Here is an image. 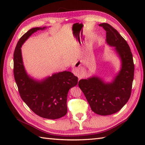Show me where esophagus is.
Listing matches in <instances>:
<instances>
[{"label":"esophagus","instance_id":"esophagus-1","mask_svg":"<svg viewBox=\"0 0 145 145\" xmlns=\"http://www.w3.org/2000/svg\"><path fill=\"white\" fill-rule=\"evenodd\" d=\"M76 65H78V67L80 66V63H79L78 61H76ZM74 73H75V75H76L78 76V80H80L82 78L83 72H82V69H80V68H78V67L77 68V67H76V69L74 71Z\"/></svg>","mask_w":145,"mask_h":145}]
</instances>
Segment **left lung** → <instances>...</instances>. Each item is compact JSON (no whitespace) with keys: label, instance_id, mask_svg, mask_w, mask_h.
Listing matches in <instances>:
<instances>
[{"label":"left lung","instance_id":"left-lung-1","mask_svg":"<svg viewBox=\"0 0 145 145\" xmlns=\"http://www.w3.org/2000/svg\"><path fill=\"white\" fill-rule=\"evenodd\" d=\"M106 30V41L121 60V69L112 83L106 84L98 76L82 79L78 87L87 98L91 110L100 115H109L121 110L131 93L135 66L133 55L127 41L110 24L99 25Z\"/></svg>","mask_w":145,"mask_h":145}]
</instances>
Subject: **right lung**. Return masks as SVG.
<instances>
[{"instance_id": "add662e5", "label": "right lung", "mask_w": 145, "mask_h": 145, "mask_svg": "<svg viewBox=\"0 0 145 145\" xmlns=\"http://www.w3.org/2000/svg\"><path fill=\"white\" fill-rule=\"evenodd\" d=\"M45 28H32L21 37L14 54V75L20 96L30 109L42 118L55 120L67 114L68 92L77 84L78 78L64 71L40 82L27 74L20 48L32 33Z\"/></svg>"}]
</instances>
